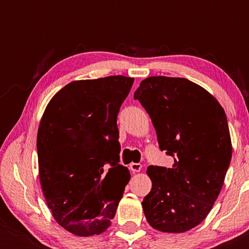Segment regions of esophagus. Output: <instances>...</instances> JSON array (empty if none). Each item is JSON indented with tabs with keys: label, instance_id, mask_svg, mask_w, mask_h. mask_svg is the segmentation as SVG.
I'll return each instance as SVG.
<instances>
[{
	"label": "esophagus",
	"instance_id": "esophagus-1",
	"mask_svg": "<svg viewBox=\"0 0 249 249\" xmlns=\"http://www.w3.org/2000/svg\"><path fill=\"white\" fill-rule=\"evenodd\" d=\"M142 166L141 163H134V162H132V163H130V164H129V169H130L132 172H139L142 170Z\"/></svg>",
	"mask_w": 249,
	"mask_h": 249
}]
</instances>
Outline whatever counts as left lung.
Masks as SVG:
<instances>
[{"instance_id": "left-lung-1", "label": "left lung", "mask_w": 249, "mask_h": 249, "mask_svg": "<svg viewBox=\"0 0 249 249\" xmlns=\"http://www.w3.org/2000/svg\"><path fill=\"white\" fill-rule=\"evenodd\" d=\"M152 119L160 148L172 168L149 165L152 189L142 205L149 226L186 232L207 216L222 189L232 145L223 107L186 78L154 76L134 94Z\"/></svg>"}]
</instances>
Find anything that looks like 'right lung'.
Wrapping results in <instances>:
<instances>
[{"instance_id": "right-lung-1", "label": "right lung", "mask_w": 249, "mask_h": 249, "mask_svg": "<svg viewBox=\"0 0 249 249\" xmlns=\"http://www.w3.org/2000/svg\"><path fill=\"white\" fill-rule=\"evenodd\" d=\"M134 78L74 80L47 104L37 132L43 195L57 223L79 237L101 234L130 180L119 164L117 117Z\"/></svg>"}]
</instances>
